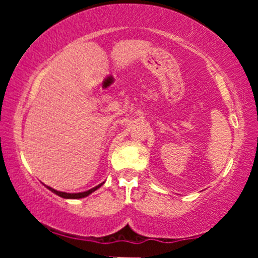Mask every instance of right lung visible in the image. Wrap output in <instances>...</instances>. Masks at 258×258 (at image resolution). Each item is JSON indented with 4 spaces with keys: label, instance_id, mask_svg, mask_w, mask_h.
Listing matches in <instances>:
<instances>
[{
    "label": "right lung",
    "instance_id": "obj_1",
    "mask_svg": "<svg viewBox=\"0 0 258 258\" xmlns=\"http://www.w3.org/2000/svg\"><path fill=\"white\" fill-rule=\"evenodd\" d=\"M103 183H104V182H103ZM103 183H100V184H98L97 186H94V188L90 189V190L82 191V193H65V191H58V190H55V189L51 188V186H47V188H48L49 190L52 191V193L57 194L58 197L64 198V199H81V198H86V197H87V195L92 194L94 190H97V189L100 188V186L103 185Z\"/></svg>",
    "mask_w": 258,
    "mask_h": 258
}]
</instances>
